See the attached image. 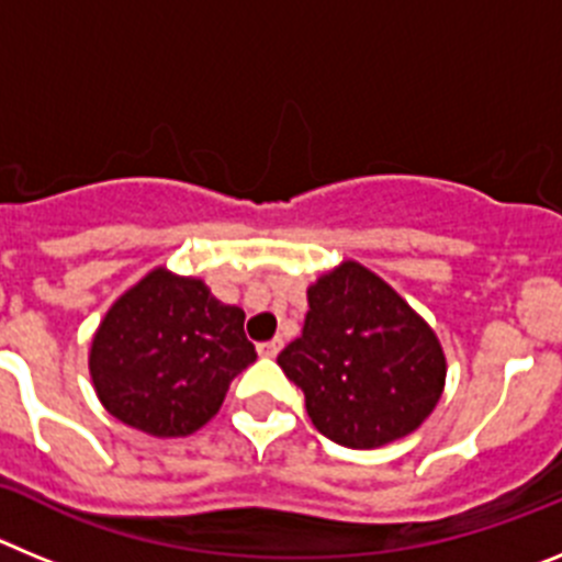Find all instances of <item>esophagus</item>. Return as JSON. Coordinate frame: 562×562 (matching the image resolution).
I'll return each mask as SVG.
<instances>
[{"label":"esophagus","mask_w":562,"mask_h":562,"mask_svg":"<svg viewBox=\"0 0 562 562\" xmlns=\"http://www.w3.org/2000/svg\"><path fill=\"white\" fill-rule=\"evenodd\" d=\"M278 351H281V340H267L258 346V355L261 357H276Z\"/></svg>","instance_id":"obj_1"}]
</instances>
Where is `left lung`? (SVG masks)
Returning <instances> with one entry per match:
<instances>
[{
	"label": "left lung",
	"mask_w": 562,
	"mask_h": 562,
	"mask_svg": "<svg viewBox=\"0 0 562 562\" xmlns=\"http://www.w3.org/2000/svg\"><path fill=\"white\" fill-rule=\"evenodd\" d=\"M306 297L304 331L278 366L304 391L312 425L351 450L414 434L434 414L448 376L425 317L357 261L324 272Z\"/></svg>",
	"instance_id": "left-lung-1"
}]
</instances>
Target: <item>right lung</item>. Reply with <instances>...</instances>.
<instances>
[{"instance_id": "obj_1", "label": "right lung", "mask_w": 562, "mask_h": 562, "mask_svg": "<svg viewBox=\"0 0 562 562\" xmlns=\"http://www.w3.org/2000/svg\"><path fill=\"white\" fill-rule=\"evenodd\" d=\"M256 362L245 312L202 278L157 267L123 292L89 346L103 408L157 439L191 436L220 414L233 376Z\"/></svg>"}]
</instances>
